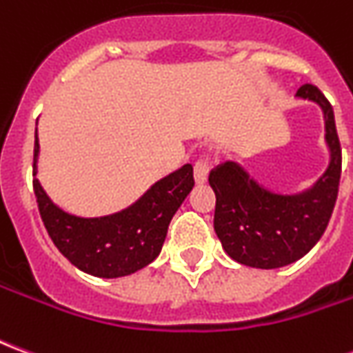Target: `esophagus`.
<instances>
[{
  "instance_id": "obj_1",
  "label": "esophagus",
  "mask_w": 353,
  "mask_h": 353,
  "mask_svg": "<svg viewBox=\"0 0 353 353\" xmlns=\"http://www.w3.org/2000/svg\"><path fill=\"white\" fill-rule=\"evenodd\" d=\"M208 172H210V166H208L206 159H199L194 162V181L199 185H204L208 181Z\"/></svg>"
}]
</instances>
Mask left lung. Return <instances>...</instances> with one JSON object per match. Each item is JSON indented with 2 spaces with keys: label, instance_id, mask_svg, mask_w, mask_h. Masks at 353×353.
<instances>
[{
  "label": "left lung",
  "instance_id": "left-lung-1",
  "mask_svg": "<svg viewBox=\"0 0 353 353\" xmlns=\"http://www.w3.org/2000/svg\"><path fill=\"white\" fill-rule=\"evenodd\" d=\"M296 98L314 101L323 111L329 166L316 183L283 194L263 187L236 162L210 172L215 234L227 255L240 265L270 270L295 263L318 244L333 214L342 166L333 108L314 85H303Z\"/></svg>",
  "mask_w": 353,
  "mask_h": 353
}]
</instances>
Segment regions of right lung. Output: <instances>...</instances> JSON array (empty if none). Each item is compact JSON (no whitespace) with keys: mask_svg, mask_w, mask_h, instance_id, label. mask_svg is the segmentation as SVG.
<instances>
[{"mask_svg":"<svg viewBox=\"0 0 353 353\" xmlns=\"http://www.w3.org/2000/svg\"><path fill=\"white\" fill-rule=\"evenodd\" d=\"M39 141L35 130L34 192L43 225L58 252L79 270L98 278H121L153 263L168 225L194 187L192 166L162 177L132 206L103 217H79L58 208L37 179Z\"/></svg>","mask_w":353,"mask_h":353,"instance_id":"add662e5","label":"right lung"}]
</instances>
